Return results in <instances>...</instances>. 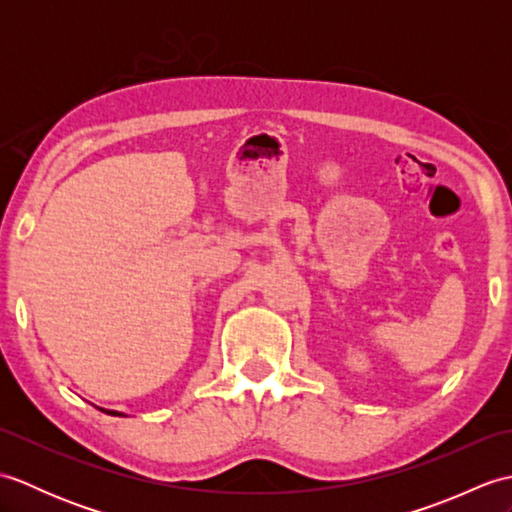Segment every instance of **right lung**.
Wrapping results in <instances>:
<instances>
[{"label": "right lung", "instance_id": "obj_1", "mask_svg": "<svg viewBox=\"0 0 512 512\" xmlns=\"http://www.w3.org/2000/svg\"><path fill=\"white\" fill-rule=\"evenodd\" d=\"M96 409H101L103 413H110V416H118V418H123V416H127V413H123V411H114V409H103V407H96Z\"/></svg>", "mask_w": 512, "mask_h": 512}]
</instances>
